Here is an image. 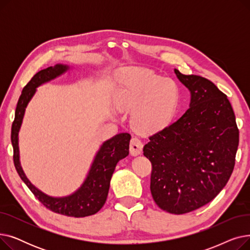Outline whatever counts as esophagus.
<instances>
[{"label":"esophagus","mask_w":250,"mask_h":250,"mask_svg":"<svg viewBox=\"0 0 250 250\" xmlns=\"http://www.w3.org/2000/svg\"><path fill=\"white\" fill-rule=\"evenodd\" d=\"M143 149V143L140 139L138 138H133L130 140L129 143V152L133 156H137L139 154H141Z\"/></svg>","instance_id":"34e87169"}]
</instances>
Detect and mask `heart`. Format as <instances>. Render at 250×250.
<instances>
[{
  "instance_id": "obj_1",
  "label": "heart",
  "mask_w": 250,
  "mask_h": 250,
  "mask_svg": "<svg viewBox=\"0 0 250 250\" xmlns=\"http://www.w3.org/2000/svg\"><path fill=\"white\" fill-rule=\"evenodd\" d=\"M179 100L180 89L174 80L148 70L130 71L113 94L118 109H135L132 122L144 133L158 132L171 123Z\"/></svg>"
}]
</instances>
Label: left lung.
I'll use <instances>...</instances> for the list:
<instances>
[{
  "label": "left lung",
  "mask_w": 250,
  "mask_h": 250,
  "mask_svg": "<svg viewBox=\"0 0 250 250\" xmlns=\"http://www.w3.org/2000/svg\"><path fill=\"white\" fill-rule=\"evenodd\" d=\"M174 72L190 91L189 108L150 136L143 152L152 164L153 200L163 211L180 215L207 205L224 188L235 166L239 129L230 101L213 82Z\"/></svg>",
  "instance_id": "left-lung-1"
}]
</instances>
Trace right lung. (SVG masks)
<instances>
[{
    "mask_svg": "<svg viewBox=\"0 0 250 250\" xmlns=\"http://www.w3.org/2000/svg\"><path fill=\"white\" fill-rule=\"evenodd\" d=\"M68 67L56 64L36 73L27 83L19 97L15 111V118L12 124L11 141L13 145V160L17 172L35 198L49 211L68 217L81 218L96 214L104 206L107 199L110 179L117 162L128 155L130 135L118 134L110 140L104 142L98 151L89 174L75 193L65 198H51L35 188L25 176L19 162L18 133L22 124L25 108L34 95L36 87L60 76L67 71Z\"/></svg>",
    "mask_w": 250,
    "mask_h": 250,
    "instance_id": "1",
    "label": "right lung"
}]
</instances>
